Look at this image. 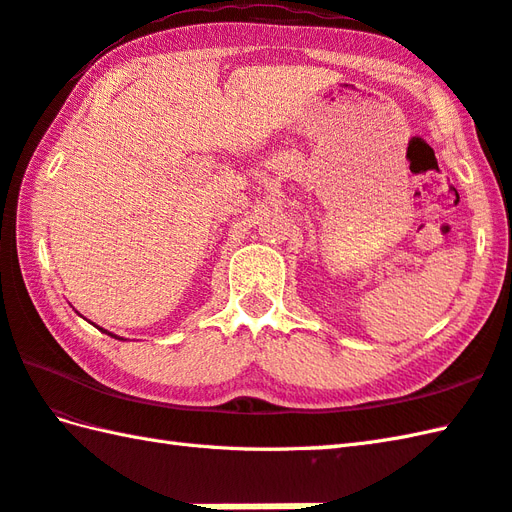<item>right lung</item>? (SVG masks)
<instances>
[{
	"label": "right lung",
	"instance_id": "add662e5",
	"mask_svg": "<svg viewBox=\"0 0 512 512\" xmlns=\"http://www.w3.org/2000/svg\"><path fill=\"white\" fill-rule=\"evenodd\" d=\"M99 330H101V328H99ZM103 332H105V334H110V332H107V330H103ZM112 336H114V334H112ZM116 339H118V336H116Z\"/></svg>",
	"mask_w": 512,
	"mask_h": 512
}]
</instances>
